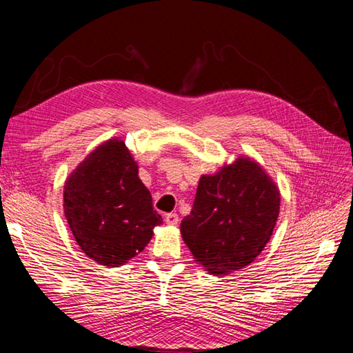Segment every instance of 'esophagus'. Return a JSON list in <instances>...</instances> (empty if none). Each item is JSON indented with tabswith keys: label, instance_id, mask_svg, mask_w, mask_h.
<instances>
[{
	"label": "esophagus",
	"instance_id": "obj_1",
	"mask_svg": "<svg viewBox=\"0 0 353 353\" xmlns=\"http://www.w3.org/2000/svg\"><path fill=\"white\" fill-rule=\"evenodd\" d=\"M165 223L170 224V226H176V224L179 223V215L171 212V214H167L165 215Z\"/></svg>",
	"mask_w": 353,
	"mask_h": 353
}]
</instances>
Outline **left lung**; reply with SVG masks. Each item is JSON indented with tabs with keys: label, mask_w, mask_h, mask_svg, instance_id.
Returning <instances> with one entry per match:
<instances>
[{
	"label": "left lung",
	"mask_w": 353,
	"mask_h": 353,
	"mask_svg": "<svg viewBox=\"0 0 353 353\" xmlns=\"http://www.w3.org/2000/svg\"><path fill=\"white\" fill-rule=\"evenodd\" d=\"M281 196L249 157L201 176L191 214L181 224L185 244L209 273L221 276L252 264L273 235Z\"/></svg>",
	"instance_id": "obj_1"
}]
</instances>
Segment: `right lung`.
Listing matches in <instances>:
<instances>
[{"label": "right lung", "instance_id": "right-lung-1", "mask_svg": "<svg viewBox=\"0 0 353 353\" xmlns=\"http://www.w3.org/2000/svg\"><path fill=\"white\" fill-rule=\"evenodd\" d=\"M63 211L80 249L108 267L137 256L162 224L121 139L104 142L71 172Z\"/></svg>", "mask_w": 353, "mask_h": 353}]
</instances>
